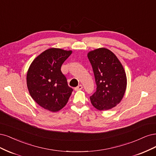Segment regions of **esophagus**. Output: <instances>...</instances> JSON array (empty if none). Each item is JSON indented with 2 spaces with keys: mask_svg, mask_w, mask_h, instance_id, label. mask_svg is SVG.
<instances>
[{
  "mask_svg": "<svg viewBox=\"0 0 156 156\" xmlns=\"http://www.w3.org/2000/svg\"><path fill=\"white\" fill-rule=\"evenodd\" d=\"M82 88H83V86H82V85H79L78 87H75L74 90H75V91H80V90L82 89Z\"/></svg>",
  "mask_w": 156,
  "mask_h": 156,
  "instance_id": "34e87169",
  "label": "esophagus"
}]
</instances>
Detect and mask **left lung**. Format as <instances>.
<instances>
[{
  "instance_id": "1",
  "label": "left lung",
  "mask_w": 156,
  "mask_h": 156,
  "mask_svg": "<svg viewBox=\"0 0 156 156\" xmlns=\"http://www.w3.org/2000/svg\"><path fill=\"white\" fill-rule=\"evenodd\" d=\"M91 63L97 84V91L90 97L93 106L105 111L120 103L126 91V75L121 63L109 50L99 48L90 51Z\"/></svg>"
}]
</instances>
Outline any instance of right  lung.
<instances>
[{"instance_id":"obj_1","label":"right lung","mask_w":156,"mask_h":156,"mask_svg":"<svg viewBox=\"0 0 156 156\" xmlns=\"http://www.w3.org/2000/svg\"><path fill=\"white\" fill-rule=\"evenodd\" d=\"M71 51L51 48L39 54L30 66L27 75L30 94L40 106L52 112L67 104L73 89L61 71Z\"/></svg>"}]
</instances>
